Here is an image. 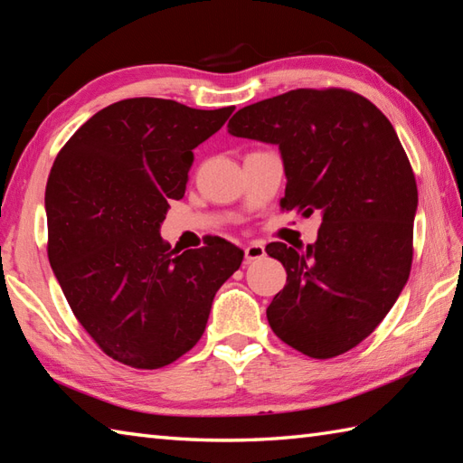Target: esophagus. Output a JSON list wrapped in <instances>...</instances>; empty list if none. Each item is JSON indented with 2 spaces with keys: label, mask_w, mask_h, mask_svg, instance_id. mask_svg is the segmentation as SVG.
Instances as JSON below:
<instances>
[{
  "label": "esophagus",
  "mask_w": 463,
  "mask_h": 463,
  "mask_svg": "<svg viewBox=\"0 0 463 463\" xmlns=\"http://www.w3.org/2000/svg\"><path fill=\"white\" fill-rule=\"evenodd\" d=\"M267 257V252H264V247L260 242H250L244 247V260L252 262V260H260Z\"/></svg>",
  "instance_id": "obj_1"
}]
</instances>
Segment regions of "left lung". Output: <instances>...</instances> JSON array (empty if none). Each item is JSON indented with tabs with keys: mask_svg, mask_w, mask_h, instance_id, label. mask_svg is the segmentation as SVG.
<instances>
[{
	"mask_svg": "<svg viewBox=\"0 0 463 463\" xmlns=\"http://www.w3.org/2000/svg\"><path fill=\"white\" fill-rule=\"evenodd\" d=\"M229 133L279 145L280 209L322 214L307 250L267 247L287 269L267 308L272 332L318 360L358 346L394 307L414 259L418 186L394 127L360 93L324 87L242 107Z\"/></svg>",
	"mask_w": 463,
	"mask_h": 463,
	"instance_id": "left-lung-1",
	"label": "left lung"
}]
</instances>
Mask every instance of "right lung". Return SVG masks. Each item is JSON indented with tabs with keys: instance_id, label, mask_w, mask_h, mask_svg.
Here are the masks:
<instances>
[{
	"instance_id": "obj_1",
	"label": "right lung",
	"mask_w": 463,
	"mask_h": 463,
	"mask_svg": "<svg viewBox=\"0 0 463 463\" xmlns=\"http://www.w3.org/2000/svg\"><path fill=\"white\" fill-rule=\"evenodd\" d=\"M232 111L133 97L95 113L57 153L47 257L75 318L125 366L156 370L189 352L241 267L242 250L224 239L176 252L159 234L169 201L184 194L193 149Z\"/></svg>"
}]
</instances>
